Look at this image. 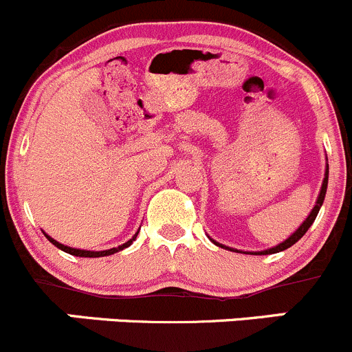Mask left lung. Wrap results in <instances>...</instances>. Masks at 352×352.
<instances>
[{"label": "left lung", "mask_w": 352, "mask_h": 352, "mask_svg": "<svg viewBox=\"0 0 352 352\" xmlns=\"http://www.w3.org/2000/svg\"><path fill=\"white\" fill-rule=\"evenodd\" d=\"M327 183H329V166H327V169H325V177H323L322 190H320L318 200H316V205H315V207H313L311 214H309L308 217H306V221L302 222V224L299 226L298 229H296V232H294V234H293V236H289V238H287L286 241H284V243H280V245H277V246H274V248H270V250H265V252H258V253H255V255H272V253H279V252H284V250H287V248H289V246H293L294 243H298L299 239H301L302 236H305V232L308 231V229H309V226L313 224V221H315V219H316V215H318V210H320V207H322V204H323V198H325ZM214 243H215V241H214ZM215 245H219V243H215ZM219 246H221V248H224V246H222V245H219ZM228 250H231V248H228ZM232 252H236V250H232ZM252 255H253V253H252Z\"/></svg>", "instance_id": "1"}]
</instances>
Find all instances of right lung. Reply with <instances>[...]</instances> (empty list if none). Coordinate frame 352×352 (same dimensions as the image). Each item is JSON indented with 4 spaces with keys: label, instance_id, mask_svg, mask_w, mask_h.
<instances>
[{
    "label": "right lung",
    "instance_id": "obj_1",
    "mask_svg": "<svg viewBox=\"0 0 352 352\" xmlns=\"http://www.w3.org/2000/svg\"><path fill=\"white\" fill-rule=\"evenodd\" d=\"M137 234H138V232H137ZM137 234H135L133 238L130 239V241H126V243H124V245L118 246V248H111V250H106V252H85V250H76V248H69V246H65V245H61V243L54 241V239L51 238V236H47V234H44V236H46V238L50 239V241L53 243L54 246H58V248H59V250H63V252L69 253V255H75V256H89V258H96V256H106V255H113V253L120 252V250H123V248H128V246H130L131 243L135 241V238H137Z\"/></svg>",
    "mask_w": 352,
    "mask_h": 352
}]
</instances>
